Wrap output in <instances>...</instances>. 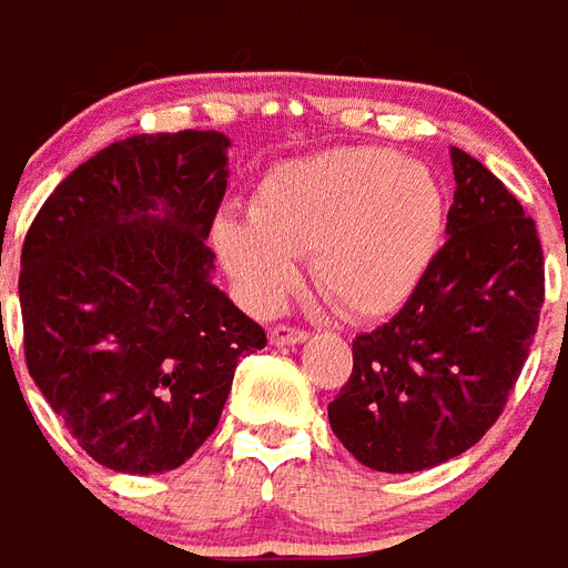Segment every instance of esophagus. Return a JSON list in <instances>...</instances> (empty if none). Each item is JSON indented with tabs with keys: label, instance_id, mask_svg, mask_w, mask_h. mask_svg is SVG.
<instances>
[{
	"label": "esophagus",
	"instance_id": "34e87169",
	"mask_svg": "<svg viewBox=\"0 0 568 568\" xmlns=\"http://www.w3.org/2000/svg\"><path fill=\"white\" fill-rule=\"evenodd\" d=\"M308 333L303 327H293V324H275V327L268 329V339L275 342V345H296V342H303Z\"/></svg>",
	"mask_w": 568,
	"mask_h": 568
}]
</instances>
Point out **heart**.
Wrapping results in <instances>:
<instances>
[{
  "mask_svg": "<svg viewBox=\"0 0 568 568\" xmlns=\"http://www.w3.org/2000/svg\"><path fill=\"white\" fill-rule=\"evenodd\" d=\"M444 213V189L425 164L348 146L272 168L251 220L226 216L213 239L256 305L277 303L296 284V256H312L315 287L339 315L382 317L419 287Z\"/></svg>",
  "mask_w": 568,
  "mask_h": 568,
  "instance_id": "obj_1",
  "label": "heart"
}]
</instances>
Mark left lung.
Masks as SVG:
<instances>
[{"instance_id": "left-lung-1", "label": "left lung", "mask_w": 568, "mask_h": 568, "mask_svg": "<svg viewBox=\"0 0 568 568\" xmlns=\"http://www.w3.org/2000/svg\"><path fill=\"white\" fill-rule=\"evenodd\" d=\"M456 195L419 287L352 342L329 428L373 470L413 474L462 456L508 404L545 305L532 216L493 171L449 149Z\"/></svg>"}]
</instances>
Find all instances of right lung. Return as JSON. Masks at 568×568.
Wrapping results in <instances>:
<instances>
[{"label":"right lung","instance_id":"obj_1","mask_svg":"<svg viewBox=\"0 0 568 568\" xmlns=\"http://www.w3.org/2000/svg\"><path fill=\"white\" fill-rule=\"evenodd\" d=\"M229 136L134 134L79 164L20 251L27 369L88 456L174 470L220 425L265 329L211 284Z\"/></svg>","mask_w":568,"mask_h":568}]
</instances>
